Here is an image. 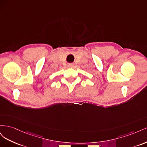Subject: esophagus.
I'll return each instance as SVG.
<instances>
[{"mask_svg": "<svg viewBox=\"0 0 147 147\" xmlns=\"http://www.w3.org/2000/svg\"><path fill=\"white\" fill-rule=\"evenodd\" d=\"M73 66H74V65H73V64H69V65H68V67H72Z\"/></svg>", "mask_w": 147, "mask_h": 147, "instance_id": "34e87169", "label": "esophagus"}]
</instances>
